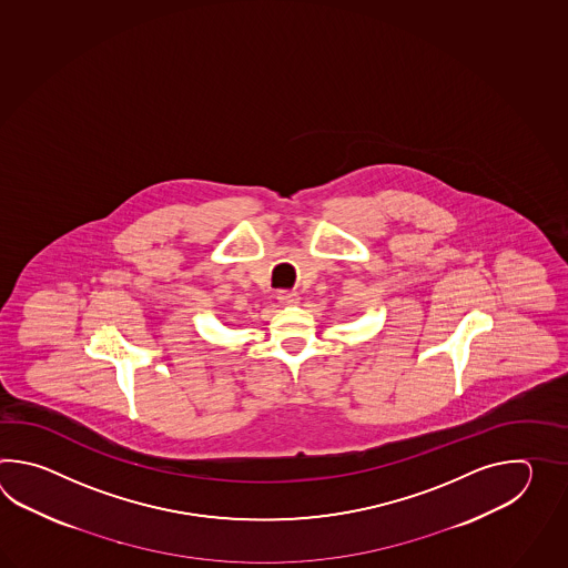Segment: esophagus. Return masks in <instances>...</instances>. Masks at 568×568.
<instances>
[{"label": "esophagus", "mask_w": 568, "mask_h": 568, "mask_svg": "<svg viewBox=\"0 0 568 568\" xmlns=\"http://www.w3.org/2000/svg\"><path fill=\"white\" fill-rule=\"evenodd\" d=\"M278 301L286 304V306H292V304L298 302V294L292 292V290H282V292H278Z\"/></svg>", "instance_id": "1"}]
</instances>
